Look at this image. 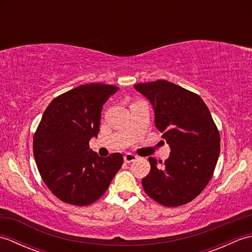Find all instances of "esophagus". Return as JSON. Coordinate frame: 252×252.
<instances>
[{
    "label": "esophagus",
    "instance_id": "esophagus-1",
    "mask_svg": "<svg viewBox=\"0 0 252 252\" xmlns=\"http://www.w3.org/2000/svg\"><path fill=\"white\" fill-rule=\"evenodd\" d=\"M123 159H125V162L131 163L133 161H135V160L137 159V156H135V155H133V154H126V155H125Z\"/></svg>",
    "mask_w": 252,
    "mask_h": 252
}]
</instances>
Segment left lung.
<instances>
[{
    "mask_svg": "<svg viewBox=\"0 0 252 252\" xmlns=\"http://www.w3.org/2000/svg\"><path fill=\"white\" fill-rule=\"evenodd\" d=\"M134 88L151 101L155 125L171 149L164 163L148 158L151 171L142 180L144 190L162 206L185 205L212 178L220 155V133L199 95L165 80Z\"/></svg>",
    "mask_w": 252,
    "mask_h": 252,
    "instance_id": "left-lung-1",
    "label": "left lung"
}]
</instances>
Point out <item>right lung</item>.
I'll list each match as a JSON object with an SVG mask.
<instances>
[{
	"label": "right lung",
	"mask_w": 252,
	"mask_h": 252,
	"mask_svg": "<svg viewBox=\"0 0 252 252\" xmlns=\"http://www.w3.org/2000/svg\"><path fill=\"white\" fill-rule=\"evenodd\" d=\"M115 85L83 84L51 101L33 136L37 170L58 199L88 206L105 194L123 163L120 153L103 158L90 149L97 136L100 112Z\"/></svg>",
	"instance_id": "right-lung-1"
}]
</instances>
